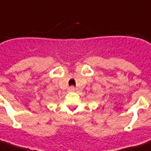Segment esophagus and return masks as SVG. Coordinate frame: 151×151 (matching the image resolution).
Listing matches in <instances>:
<instances>
[{
    "mask_svg": "<svg viewBox=\"0 0 151 151\" xmlns=\"http://www.w3.org/2000/svg\"><path fill=\"white\" fill-rule=\"evenodd\" d=\"M68 90H69L70 92H73L74 90H75V87L74 86H70V87H69Z\"/></svg>",
    "mask_w": 151,
    "mask_h": 151,
    "instance_id": "esophagus-1",
    "label": "esophagus"
}]
</instances>
